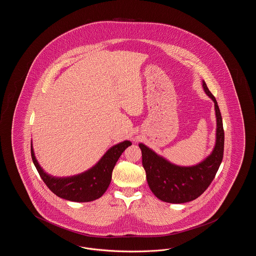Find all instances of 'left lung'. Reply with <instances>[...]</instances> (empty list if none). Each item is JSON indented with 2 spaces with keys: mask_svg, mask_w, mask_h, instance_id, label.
<instances>
[{
  "mask_svg": "<svg viewBox=\"0 0 256 256\" xmlns=\"http://www.w3.org/2000/svg\"><path fill=\"white\" fill-rule=\"evenodd\" d=\"M202 84L206 94L214 102L217 124L215 146L207 158L196 165L180 166L159 156L145 144H139L148 187L156 198L165 202L184 204L198 198L214 180L222 160L224 132L219 106L206 82L202 80Z\"/></svg>",
  "mask_w": 256,
  "mask_h": 256,
  "instance_id": "8db88e82",
  "label": "left lung"
}]
</instances>
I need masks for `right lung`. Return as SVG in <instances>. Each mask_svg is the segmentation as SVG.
<instances>
[{
  "mask_svg": "<svg viewBox=\"0 0 256 256\" xmlns=\"http://www.w3.org/2000/svg\"><path fill=\"white\" fill-rule=\"evenodd\" d=\"M130 146H132V142L128 140L118 143L108 150L102 158L90 169L78 174L64 178L50 176L43 170L36 158L32 142H30V150L37 172L54 194L67 200L87 202L95 200L104 194L110 186L112 170L116 162L124 150Z\"/></svg>",
  "mask_w": 256,
  "mask_h": 256,
  "instance_id": "obj_1",
  "label": "right lung"
}]
</instances>
